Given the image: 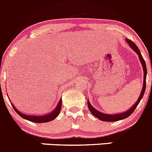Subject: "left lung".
<instances>
[{
  "label": "left lung",
  "instance_id": "left-lung-1",
  "mask_svg": "<svg viewBox=\"0 0 152 152\" xmlns=\"http://www.w3.org/2000/svg\"><path fill=\"white\" fill-rule=\"evenodd\" d=\"M126 41L127 42V43L129 44V46H130L131 49H133L137 54L138 57H139L140 61L141 64H142V69H143V86H142V91H141L139 97H138L136 103L129 109V110L126 111V112H122V113L120 114H115V115H109V114H105L103 112H100V111L97 110L96 109H94V106H91L90 102L88 101V100H87V104H88V107L89 111L91 112V113L94 115V117H96L97 118H98L99 120L102 121H107V122H115V121H121V120H124L125 118H127L128 117L130 116L132 113L134 112V111L135 110L136 107L137 106V105L139 104V103L140 102L141 99L142 98L144 95V93L145 91V86H146V75H147V69H146V65H145V62L144 61L143 58L142 57L140 52L139 49H138L137 46L135 45V43L134 42H132V40H129V39H126Z\"/></svg>",
  "mask_w": 152,
  "mask_h": 152
}]
</instances>
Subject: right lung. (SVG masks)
Listing matches in <instances>:
<instances>
[{"instance_id":"1","label":"right lung","mask_w":152,"mask_h":152,"mask_svg":"<svg viewBox=\"0 0 152 152\" xmlns=\"http://www.w3.org/2000/svg\"><path fill=\"white\" fill-rule=\"evenodd\" d=\"M10 103H11L13 109H14V110L17 112L18 115L19 116L21 117V118H23V119L27 120V121H31V122H34V123H46V122H49V121H53L54 119H55V118L58 116L60 112H61V106H62V99L61 98V100H59L58 105H57V106L55 108L54 110H52L50 113L46 114V115H25V114L19 112V111L16 109L15 106L12 104V102H10Z\"/></svg>"}]
</instances>
